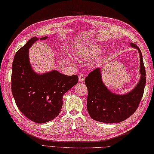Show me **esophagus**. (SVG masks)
I'll use <instances>...</instances> for the list:
<instances>
[{"label": "esophagus", "instance_id": "34e87169", "mask_svg": "<svg viewBox=\"0 0 154 154\" xmlns=\"http://www.w3.org/2000/svg\"><path fill=\"white\" fill-rule=\"evenodd\" d=\"M85 75L83 74H80L79 75V81L80 82H83V81L85 80Z\"/></svg>", "mask_w": 154, "mask_h": 154}]
</instances>
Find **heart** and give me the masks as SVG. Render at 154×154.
Wrapping results in <instances>:
<instances>
[{
  "mask_svg": "<svg viewBox=\"0 0 154 154\" xmlns=\"http://www.w3.org/2000/svg\"><path fill=\"white\" fill-rule=\"evenodd\" d=\"M103 50V46L99 44H90L83 47L77 52V56L90 60L98 56ZM69 57H67L69 59Z\"/></svg>",
  "mask_w": 154,
  "mask_h": 154,
  "instance_id": "heart-1",
  "label": "heart"
}]
</instances>
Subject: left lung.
<instances>
[{
    "label": "left lung",
    "mask_w": 154,
    "mask_h": 154,
    "mask_svg": "<svg viewBox=\"0 0 154 154\" xmlns=\"http://www.w3.org/2000/svg\"><path fill=\"white\" fill-rule=\"evenodd\" d=\"M140 55V79L136 87L124 94L114 93L103 83L100 68L88 75L85 83L88 89L87 108L92 119L104 123H119L127 119L136 110L141 100L146 78L142 52L134 44Z\"/></svg>",
    "instance_id": "8db88e82"
}]
</instances>
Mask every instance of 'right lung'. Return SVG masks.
I'll return each mask as SVG.
<instances>
[{
    "mask_svg": "<svg viewBox=\"0 0 154 154\" xmlns=\"http://www.w3.org/2000/svg\"><path fill=\"white\" fill-rule=\"evenodd\" d=\"M41 38L34 37L16 52L12 63V93L19 110L38 124L54 120L60 113L65 93L78 82V76H67L57 70L38 74L29 60V48Z\"/></svg>",
    "mask_w": 154,
    "mask_h": 154,
    "instance_id": "right-lung-1",
    "label": "right lung"
}]
</instances>
